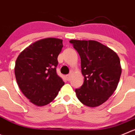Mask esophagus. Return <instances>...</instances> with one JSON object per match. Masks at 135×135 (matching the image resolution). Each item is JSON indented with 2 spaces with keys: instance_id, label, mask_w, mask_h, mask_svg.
<instances>
[{
  "instance_id": "esophagus-1",
  "label": "esophagus",
  "mask_w": 135,
  "mask_h": 135,
  "mask_svg": "<svg viewBox=\"0 0 135 135\" xmlns=\"http://www.w3.org/2000/svg\"><path fill=\"white\" fill-rule=\"evenodd\" d=\"M66 78H67V80L70 81V79H71V74H68V75H67Z\"/></svg>"
}]
</instances>
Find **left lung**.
Masks as SVG:
<instances>
[{
  "instance_id": "obj_1",
  "label": "left lung",
  "mask_w": 135,
  "mask_h": 135,
  "mask_svg": "<svg viewBox=\"0 0 135 135\" xmlns=\"http://www.w3.org/2000/svg\"><path fill=\"white\" fill-rule=\"evenodd\" d=\"M81 57L84 82L75 89L83 105L95 107L105 103L117 89L121 75L119 56L113 50L95 40L70 41Z\"/></svg>"
}]
</instances>
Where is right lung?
Segmentation results:
<instances>
[{
    "label": "right lung",
    "mask_w": 135,
    "mask_h": 135,
    "mask_svg": "<svg viewBox=\"0 0 135 135\" xmlns=\"http://www.w3.org/2000/svg\"><path fill=\"white\" fill-rule=\"evenodd\" d=\"M62 41L54 38L40 40L25 48L16 60L15 73L19 88L39 107L52 102L64 85L56 72Z\"/></svg>",
    "instance_id": "add662e5"
}]
</instances>
